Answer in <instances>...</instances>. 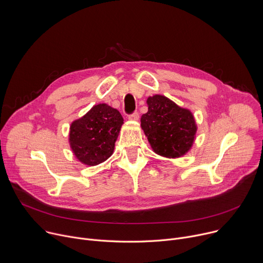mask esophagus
Masks as SVG:
<instances>
[{
    "instance_id": "esophagus-1",
    "label": "esophagus",
    "mask_w": 263,
    "mask_h": 263,
    "mask_svg": "<svg viewBox=\"0 0 263 263\" xmlns=\"http://www.w3.org/2000/svg\"><path fill=\"white\" fill-rule=\"evenodd\" d=\"M128 119H129L130 121H138V120H139V115H138V112H134V114L130 115V116L128 117Z\"/></svg>"
}]
</instances>
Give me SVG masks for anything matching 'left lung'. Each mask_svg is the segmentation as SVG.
Wrapping results in <instances>:
<instances>
[{"mask_svg":"<svg viewBox=\"0 0 263 263\" xmlns=\"http://www.w3.org/2000/svg\"><path fill=\"white\" fill-rule=\"evenodd\" d=\"M146 104L147 112L141 116L140 127L153 152L168 159L189 153L198 131L193 112L162 95L148 97Z\"/></svg>","mask_w":263,"mask_h":263,"instance_id":"1","label":"left lung"}]
</instances>
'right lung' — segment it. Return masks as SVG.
I'll return each mask as SVG.
<instances>
[{"mask_svg":"<svg viewBox=\"0 0 263 263\" xmlns=\"http://www.w3.org/2000/svg\"><path fill=\"white\" fill-rule=\"evenodd\" d=\"M124 119L120 111L100 103L69 126L68 142L72 154L84 165L106 161L115 151Z\"/></svg>","mask_w":263,"mask_h":263,"instance_id":"obj_1","label":"right lung"}]
</instances>
